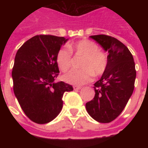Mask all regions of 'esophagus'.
<instances>
[{
    "instance_id": "esophagus-1",
    "label": "esophagus",
    "mask_w": 148,
    "mask_h": 148,
    "mask_svg": "<svg viewBox=\"0 0 148 148\" xmlns=\"http://www.w3.org/2000/svg\"><path fill=\"white\" fill-rule=\"evenodd\" d=\"M81 88H82V87H79V86H76V85L73 86V89H74V90H80Z\"/></svg>"
}]
</instances>
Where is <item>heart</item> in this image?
I'll return each instance as SVG.
<instances>
[{
	"label": "heart",
	"mask_w": 148,
	"mask_h": 148,
	"mask_svg": "<svg viewBox=\"0 0 148 148\" xmlns=\"http://www.w3.org/2000/svg\"><path fill=\"white\" fill-rule=\"evenodd\" d=\"M83 58L81 70H73L63 76L66 83L83 85L92 80L93 75L99 77L106 72L108 66V55L99 49V46L90 40H82L73 44L61 47L56 55V63L62 72L70 70L73 64V55Z\"/></svg>",
	"instance_id": "1"
}]
</instances>
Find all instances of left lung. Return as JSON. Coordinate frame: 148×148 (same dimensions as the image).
Segmentation results:
<instances>
[{"instance_id":"obj_1","label":"left lung","mask_w":148,"mask_h":148,"mask_svg":"<svg viewBox=\"0 0 148 148\" xmlns=\"http://www.w3.org/2000/svg\"><path fill=\"white\" fill-rule=\"evenodd\" d=\"M108 53V66L94 84L95 96L86 103L92 119L101 123L116 119L125 109L134 90L136 71L131 53L118 39L106 35H91Z\"/></svg>"}]
</instances>
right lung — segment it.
Instances as JSON below:
<instances>
[{
	"instance_id": "right-lung-1",
	"label": "right lung",
	"mask_w": 148,
	"mask_h": 148,
	"mask_svg": "<svg viewBox=\"0 0 148 148\" xmlns=\"http://www.w3.org/2000/svg\"><path fill=\"white\" fill-rule=\"evenodd\" d=\"M67 39L51 35H35L18 49L12 72L13 90L26 116L46 124L59 114L63 95L73 90L70 84L55 83L59 74L56 55Z\"/></svg>"
}]
</instances>
